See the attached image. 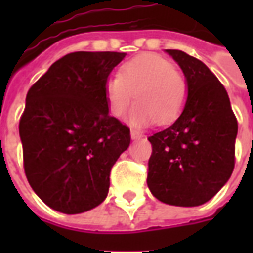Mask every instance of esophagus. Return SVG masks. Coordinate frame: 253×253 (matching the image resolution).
Here are the masks:
<instances>
[{
	"instance_id": "1",
	"label": "esophagus",
	"mask_w": 253,
	"mask_h": 253,
	"mask_svg": "<svg viewBox=\"0 0 253 253\" xmlns=\"http://www.w3.org/2000/svg\"><path fill=\"white\" fill-rule=\"evenodd\" d=\"M130 135H131V139H134V141H135V139H141V138L143 137L142 134L138 131H131L130 132Z\"/></svg>"
}]
</instances>
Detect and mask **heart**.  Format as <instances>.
Here are the masks:
<instances>
[{
  "instance_id": "b5f03b06",
  "label": "heart",
  "mask_w": 253,
  "mask_h": 253,
  "mask_svg": "<svg viewBox=\"0 0 253 253\" xmlns=\"http://www.w3.org/2000/svg\"><path fill=\"white\" fill-rule=\"evenodd\" d=\"M104 93L111 115L116 118L126 114L137 96L139 105L128 123L143 128L154 121L169 123L177 118L186 104L187 84L168 59L157 54H141L107 78Z\"/></svg>"
}]
</instances>
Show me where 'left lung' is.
Segmentation results:
<instances>
[{"label":"left lung","instance_id":"obj_1","mask_svg":"<svg viewBox=\"0 0 253 253\" xmlns=\"http://www.w3.org/2000/svg\"><path fill=\"white\" fill-rule=\"evenodd\" d=\"M186 77L187 100L169 127L149 137L148 187L172 206H201L221 190L234 168L237 121L222 84L205 63L165 50Z\"/></svg>","mask_w":253,"mask_h":253}]
</instances>
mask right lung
Returning <instances> with one entry per match:
<instances>
[{
	"instance_id": "right-lung-1",
	"label": "right lung",
	"mask_w": 253,
	"mask_h": 253,
	"mask_svg": "<svg viewBox=\"0 0 253 253\" xmlns=\"http://www.w3.org/2000/svg\"><path fill=\"white\" fill-rule=\"evenodd\" d=\"M126 52L77 51L54 62L25 97L19 131L24 170L47 206L80 214L108 195L110 172L130 130L110 110L104 85Z\"/></svg>"
}]
</instances>
